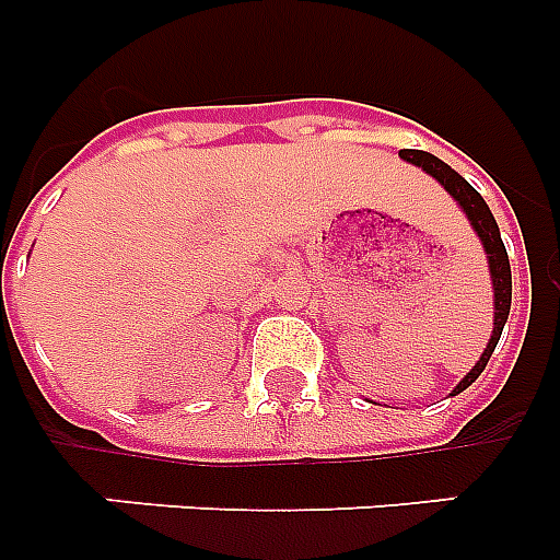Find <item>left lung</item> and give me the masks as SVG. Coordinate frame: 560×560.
<instances>
[{
	"label": "left lung",
	"instance_id": "left-lung-1",
	"mask_svg": "<svg viewBox=\"0 0 560 560\" xmlns=\"http://www.w3.org/2000/svg\"><path fill=\"white\" fill-rule=\"evenodd\" d=\"M400 156H404L407 162H412V165L423 167L429 176H434L440 185L446 187L448 196H452V199L463 207V212L468 215V221H471L474 232H477L479 241H482L485 255H488V266H491L493 334H491V341H488V348L482 350L479 361L474 364L471 373L465 375L457 387H454L452 395H457V393H463L465 387H471L474 381L479 378V373L485 370V364H488L491 353L497 350L504 323H508V314H511V294H513L511 260H508V249H504V244H502V235H499V226H497V219H493V212L488 210V205H485L482 196H479V192L474 190V187L468 185V182H465L457 171H452L446 162L438 160V156H432V153H427V151H412V148H404V151H400Z\"/></svg>",
	"mask_w": 560,
	"mask_h": 560
}]
</instances>
